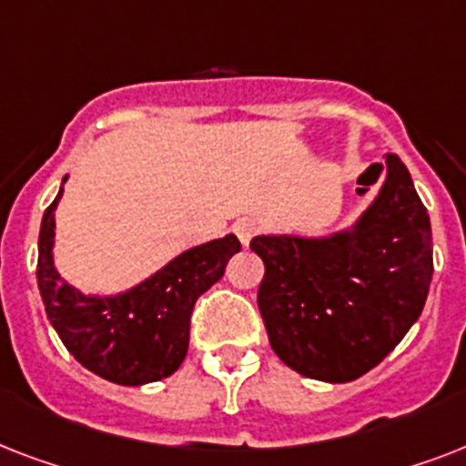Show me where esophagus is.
<instances>
[{
    "label": "esophagus",
    "instance_id": "esophagus-1",
    "mask_svg": "<svg viewBox=\"0 0 466 466\" xmlns=\"http://www.w3.org/2000/svg\"><path fill=\"white\" fill-rule=\"evenodd\" d=\"M256 232H258V222L254 218H239L234 222V234L239 237V241L247 247L248 241L254 239Z\"/></svg>",
    "mask_w": 466,
    "mask_h": 466
}]
</instances>
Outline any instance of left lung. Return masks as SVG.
<instances>
[{
    "label": "left lung",
    "instance_id": "obj_1",
    "mask_svg": "<svg viewBox=\"0 0 466 466\" xmlns=\"http://www.w3.org/2000/svg\"><path fill=\"white\" fill-rule=\"evenodd\" d=\"M266 273L258 309L270 348L299 375L350 382L387 358L426 305L431 218L397 155L350 229L331 237H254Z\"/></svg>",
    "mask_w": 466,
    "mask_h": 466
}]
</instances>
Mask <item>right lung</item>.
Segmentation results:
<instances>
[{"label": "right lung", "instance_id": "right-lung-1", "mask_svg": "<svg viewBox=\"0 0 466 466\" xmlns=\"http://www.w3.org/2000/svg\"><path fill=\"white\" fill-rule=\"evenodd\" d=\"M60 198L62 188L40 222L38 290L65 348L94 375L126 387L174 375L188 353L196 299L225 276L227 261L241 248L239 239L227 234L188 248L120 295H82L62 280L53 263L55 208Z\"/></svg>", "mask_w": 466, "mask_h": 466}]
</instances>
